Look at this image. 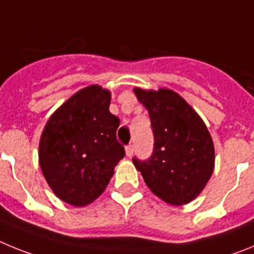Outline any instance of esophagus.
<instances>
[{"instance_id":"1","label":"esophagus","mask_w":254,"mask_h":254,"mask_svg":"<svg viewBox=\"0 0 254 254\" xmlns=\"http://www.w3.org/2000/svg\"><path fill=\"white\" fill-rule=\"evenodd\" d=\"M132 154H133V145H128V146H126V155L127 156H132Z\"/></svg>"}]
</instances>
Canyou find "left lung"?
<instances>
[{"mask_svg":"<svg viewBox=\"0 0 254 254\" xmlns=\"http://www.w3.org/2000/svg\"><path fill=\"white\" fill-rule=\"evenodd\" d=\"M133 91L149 111L155 140L151 158H133L134 167L164 202L190 203L202 192L215 168L214 142L205 122L170 89Z\"/></svg>","mask_w":254,"mask_h":254,"instance_id":"8db88e82","label":"left lung"}]
</instances>
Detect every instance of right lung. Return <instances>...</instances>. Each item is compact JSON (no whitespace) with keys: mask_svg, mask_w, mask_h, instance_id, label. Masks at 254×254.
<instances>
[{"mask_svg":"<svg viewBox=\"0 0 254 254\" xmlns=\"http://www.w3.org/2000/svg\"><path fill=\"white\" fill-rule=\"evenodd\" d=\"M111 91L90 85L49 117L39 141V165L53 193L84 207L104 192L125 158L117 141L118 117L109 112Z\"/></svg>","mask_w":254,"mask_h":254,"instance_id":"obj_1","label":"right lung"}]
</instances>
